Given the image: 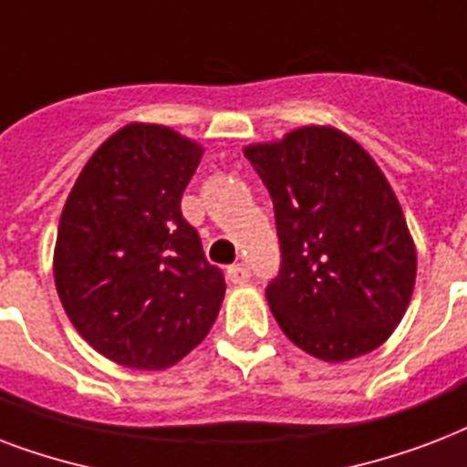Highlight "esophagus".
Here are the masks:
<instances>
[{"instance_id": "esophagus-1", "label": "esophagus", "mask_w": 467, "mask_h": 467, "mask_svg": "<svg viewBox=\"0 0 467 467\" xmlns=\"http://www.w3.org/2000/svg\"><path fill=\"white\" fill-rule=\"evenodd\" d=\"M227 276H230V281H233V284H247L252 274H249L247 265H233L230 269H227Z\"/></svg>"}]
</instances>
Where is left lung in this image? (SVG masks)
<instances>
[{
    "label": "left lung",
    "mask_w": 467,
    "mask_h": 467,
    "mask_svg": "<svg viewBox=\"0 0 467 467\" xmlns=\"http://www.w3.org/2000/svg\"><path fill=\"white\" fill-rule=\"evenodd\" d=\"M244 156L274 202L281 269L266 301L284 336L326 362L379 348L414 294L416 247L375 159L320 124Z\"/></svg>",
    "instance_id": "1"
}]
</instances>
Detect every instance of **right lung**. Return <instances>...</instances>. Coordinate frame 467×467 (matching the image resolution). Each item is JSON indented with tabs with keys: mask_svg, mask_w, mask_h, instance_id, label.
<instances>
[{
	"mask_svg": "<svg viewBox=\"0 0 467 467\" xmlns=\"http://www.w3.org/2000/svg\"><path fill=\"white\" fill-rule=\"evenodd\" d=\"M201 156L171 127L131 122L99 144L63 205L53 252L60 304L117 365L171 368L218 318L225 279L181 213Z\"/></svg>",
	"mask_w": 467,
	"mask_h": 467,
	"instance_id": "right-lung-1",
	"label": "right lung"
}]
</instances>
